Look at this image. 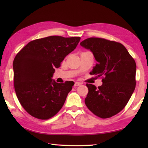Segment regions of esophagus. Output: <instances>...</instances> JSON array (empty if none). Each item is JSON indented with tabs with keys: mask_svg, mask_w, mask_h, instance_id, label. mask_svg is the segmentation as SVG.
<instances>
[{
	"mask_svg": "<svg viewBox=\"0 0 148 148\" xmlns=\"http://www.w3.org/2000/svg\"><path fill=\"white\" fill-rule=\"evenodd\" d=\"M81 84H82V83H79V82H76L74 83V86H78L81 85Z\"/></svg>",
	"mask_w": 148,
	"mask_h": 148,
	"instance_id": "34e87169",
	"label": "esophagus"
}]
</instances>
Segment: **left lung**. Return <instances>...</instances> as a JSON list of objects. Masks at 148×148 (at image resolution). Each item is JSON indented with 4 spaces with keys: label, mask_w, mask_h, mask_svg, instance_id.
I'll use <instances>...</instances> for the list:
<instances>
[{
    "label": "left lung",
    "mask_w": 148,
    "mask_h": 148,
    "mask_svg": "<svg viewBox=\"0 0 148 148\" xmlns=\"http://www.w3.org/2000/svg\"><path fill=\"white\" fill-rule=\"evenodd\" d=\"M80 45L93 53L97 63L90 74L102 77L97 88L86 84L87 108L101 118L118 114L125 108L136 85V64L122 44L98 37H90Z\"/></svg>",
    "instance_id": "left-lung-1"
}]
</instances>
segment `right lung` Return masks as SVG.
Segmentation results:
<instances>
[{"mask_svg": "<svg viewBox=\"0 0 148 148\" xmlns=\"http://www.w3.org/2000/svg\"><path fill=\"white\" fill-rule=\"evenodd\" d=\"M80 37L49 36L32 40L13 61L14 86L19 102L34 118L48 119L62 109L73 81L56 83L55 69L76 48Z\"/></svg>", "mask_w": 148, "mask_h": 148, "instance_id": "obj_1", "label": "right lung"}]
</instances>
